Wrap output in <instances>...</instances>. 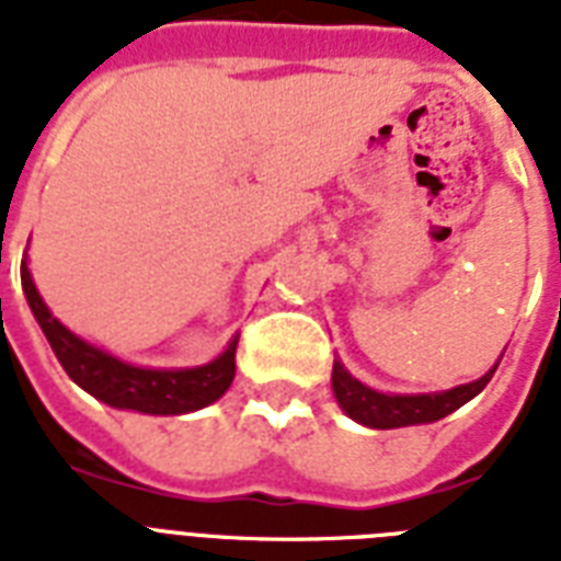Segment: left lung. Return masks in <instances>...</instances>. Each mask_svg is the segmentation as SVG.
<instances>
[{"label":"left lung","mask_w":561,"mask_h":561,"mask_svg":"<svg viewBox=\"0 0 561 561\" xmlns=\"http://www.w3.org/2000/svg\"><path fill=\"white\" fill-rule=\"evenodd\" d=\"M499 366V363H495ZM495 366L481 375L472 383L455 386L446 391H430V394H386L371 386L359 383L357 377L348 368L334 359V371H331V389L352 421L363 423L368 430H400V426H421V423H435L463 403H470L478 391L484 389L493 377Z\"/></svg>","instance_id":"left-lung-1"}]
</instances>
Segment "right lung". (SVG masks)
Segmentation results:
<instances>
[{
  "label": "right lung",
  "mask_w": 561,
  "mask_h": 561,
  "mask_svg": "<svg viewBox=\"0 0 561 561\" xmlns=\"http://www.w3.org/2000/svg\"><path fill=\"white\" fill-rule=\"evenodd\" d=\"M22 290L31 305L34 320L43 328L45 340L57 354L59 366L91 398L103 400L106 407L131 409L140 414H186L216 403L236 377V343L233 336L216 359L193 368H147L126 363L115 354L103 352L89 340L68 331L48 311L43 296L31 279L28 259H22Z\"/></svg>",
  "instance_id": "add662e5"
}]
</instances>
